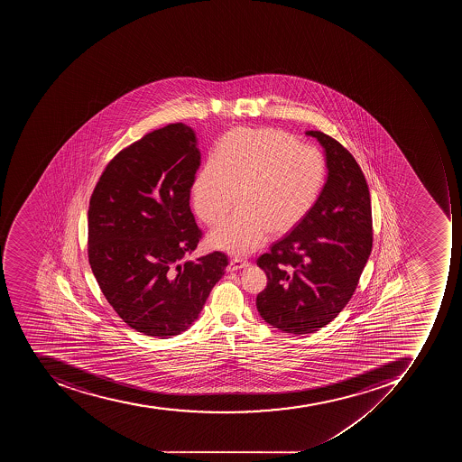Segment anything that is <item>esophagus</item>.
Instances as JSON below:
<instances>
[{
    "instance_id": "obj_1",
    "label": "esophagus",
    "mask_w": 462,
    "mask_h": 462,
    "mask_svg": "<svg viewBox=\"0 0 462 462\" xmlns=\"http://www.w3.org/2000/svg\"><path fill=\"white\" fill-rule=\"evenodd\" d=\"M250 265V262L248 260H244V258H233L228 264V272H236V270L245 269Z\"/></svg>"
}]
</instances>
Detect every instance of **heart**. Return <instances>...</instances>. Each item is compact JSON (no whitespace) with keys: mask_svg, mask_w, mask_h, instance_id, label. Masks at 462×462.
<instances>
[{"mask_svg":"<svg viewBox=\"0 0 462 462\" xmlns=\"http://www.w3.org/2000/svg\"><path fill=\"white\" fill-rule=\"evenodd\" d=\"M325 159L312 145L298 144L280 130H236L192 186V208L200 221L217 226L238 195V209L209 236L212 247L247 255L270 231L284 234L317 204L325 182Z\"/></svg>","mask_w":462,"mask_h":462,"instance_id":"b5f03b06","label":"heart"}]
</instances>
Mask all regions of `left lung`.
Masks as SVG:
<instances>
[{
  "label": "left lung",
  "mask_w": 462,
  "mask_h": 462,
  "mask_svg": "<svg viewBox=\"0 0 462 462\" xmlns=\"http://www.w3.org/2000/svg\"><path fill=\"white\" fill-rule=\"evenodd\" d=\"M328 178L310 214L260 255L267 286L257 310L273 328L310 334L329 324L353 298L373 248L370 190L353 154L322 131Z\"/></svg>",
  "instance_id": "left-lung-1"
}]
</instances>
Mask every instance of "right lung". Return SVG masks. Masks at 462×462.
Segmentation results:
<instances>
[{"label":"right lung","mask_w":462,"mask_h":462,"mask_svg":"<svg viewBox=\"0 0 462 462\" xmlns=\"http://www.w3.org/2000/svg\"><path fill=\"white\" fill-rule=\"evenodd\" d=\"M200 166L197 137L169 124L116 152L88 209V258L116 315L137 332L169 338L198 319L228 257L182 263L202 231L190 211Z\"/></svg>","instance_id":"right-lung-1"}]
</instances>
